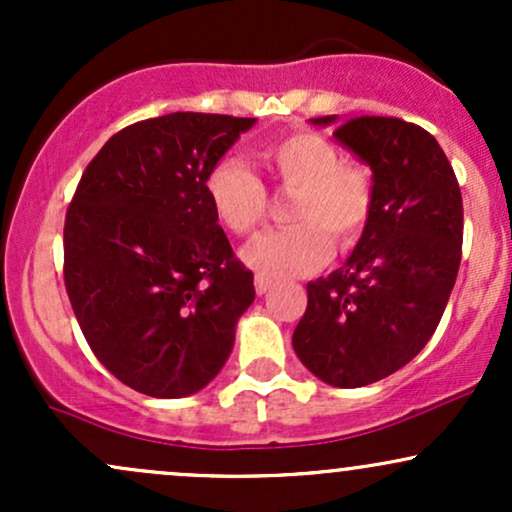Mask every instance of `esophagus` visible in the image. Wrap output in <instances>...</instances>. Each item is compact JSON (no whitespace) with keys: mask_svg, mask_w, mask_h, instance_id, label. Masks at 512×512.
I'll list each match as a JSON object with an SVG mask.
<instances>
[{"mask_svg":"<svg viewBox=\"0 0 512 512\" xmlns=\"http://www.w3.org/2000/svg\"><path fill=\"white\" fill-rule=\"evenodd\" d=\"M272 286H274V281L269 279V276H262V274L255 276V291L260 293V296H262V293H267L269 289H272Z\"/></svg>","mask_w":512,"mask_h":512,"instance_id":"34e87169","label":"esophagus"}]
</instances>
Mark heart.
<instances>
[{
	"instance_id": "obj_1",
	"label": "heart",
	"mask_w": 512,
	"mask_h": 512,
	"mask_svg": "<svg viewBox=\"0 0 512 512\" xmlns=\"http://www.w3.org/2000/svg\"><path fill=\"white\" fill-rule=\"evenodd\" d=\"M269 180L284 195L289 228L264 233L243 250V260L269 279L303 276L320 269L337 250H351L366 233L375 207V180L366 163L344 161L339 146L313 129H296L260 151ZM216 221L233 236H252L267 219L269 197L262 180L240 161L226 158L204 178Z\"/></svg>"
}]
</instances>
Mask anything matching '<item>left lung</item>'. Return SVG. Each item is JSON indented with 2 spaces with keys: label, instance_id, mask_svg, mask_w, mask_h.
Returning <instances> with one entry per match:
<instances>
[{
  "label": "left lung",
  "instance_id": "1",
  "mask_svg": "<svg viewBox=\"0 0 512 512\" xmlns=\"http://www.w3.org/2000/svg\"><path fill=\"white\" fill-rule=\"evenodd\" d=\"M334 137L373 170L375 207L344 267L308 284L293 349L322 383L363 387L407 366L436 332L462 260V192L436 137L414 122L361 115Z\"/></svg>",
  "mask_w": 512,
  "mask_h": 512
}]
</instances>
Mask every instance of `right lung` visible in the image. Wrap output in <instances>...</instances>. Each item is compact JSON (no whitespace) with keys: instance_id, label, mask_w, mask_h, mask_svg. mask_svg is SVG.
I'll return each mask as SVG.
<instances>
[{"instance_id":"1","label":"right lung","mask_w":512,"mask_h":512,"mask_svg":"<svg viewBox=\"0 0 512 512\" xmlns=\"http://www.w3.org/2000/svg\"><path fill=\"white\" fill-rule=\"evenodd\" d=\"M255 117L170 113L113 134L64 219V286L88 346L120 383L178 399L223 368L255 301L204 178Z\"/></svg>"}]
</instances>
